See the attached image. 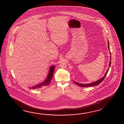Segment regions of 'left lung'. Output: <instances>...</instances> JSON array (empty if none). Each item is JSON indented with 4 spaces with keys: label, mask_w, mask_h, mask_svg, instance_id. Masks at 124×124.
Masks as SVG:
<instances>
[{
    "label": "left lung",
    "mask_w": 124,
    "mask_h": 124,
    "mask_svg": "<svg viewBox=\"0 0 124 124\" xmlns=\"http://www.w3.org/2000/svg\"><path fill=\"white\" fill-rule=\"evenodd\" d=\"M108 50L109 51V53H110V54H111L110 51V50H109V42L108 41ZM111 56H110V61H109V68L110 67L111 65ZM109 68L106 71V72L105 73V74L104 75V76L103 77V78H101L100 79H99L98 81H96V82H93L92 83H90L89 84H82V83H78L77 82H75L74 81H73V82L76 84L77 85H78L79 86H81V87H90V86H95V85H98L100 84L101 83V82H102L103 80L104 79V78H105V77L106 76L107 74L108 73V71L109 70Z\"/></svg>",
    "instance_id": "8db88e82"
}]
</instances>
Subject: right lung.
Returning <instances> with one entry per match:
<instances>
[{
	"mask_svg": "<svg viewBox=\"0 0 124 124\" xmlns=\"http://www.w3.org/2000/svg\"><path fill=\"white\" fill-rule=\"evenodd\" d=\"M54 69H55V66L53 65V66H51L50 68V69H49V71L48 72L47 77L46 78L45 80L39 84L35 85L31 87H29V89H39L43 86L49 85L51 82V80L52 79H53Z\"/></svg>",
	"mask_w": 124,
	"mask_h": 124,
	"instance_id": "right-lung-1",
	"label": "right lung"
}]
</instances>
